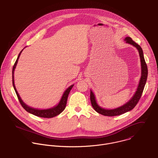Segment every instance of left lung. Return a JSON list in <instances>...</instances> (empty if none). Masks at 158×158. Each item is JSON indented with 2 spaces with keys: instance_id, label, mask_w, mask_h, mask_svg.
I'll return each mask as SVG.
<instances>
[{
  "instance_id": "1",
  "label": "left lung",
  "mask_w": 158,
  "mask_h": 158,
  "mask_svg": "<svg viewBox=\"0 0 158 158\" xmlns=\"http://www.w3.org/2000/svg\"><path fill=\"white\" fill-rule=\"evenodd\" d=\"M124 40L126 43H128L129 44L132 45L134 47H136L137 49L139 51L140 58V61H141V66H142V75L140 77V80L137 89V91L135 94L134 95V96L132 97V98L126 104L124 105L113 109V110H107L104 109L100 107L97 103L96 99L95 97V95L92 90H90V102L92 105V107L98 113L106 116H118L123 114L126 112H128L131 110H132L138 103L139 100L141 98V96L142 95L145 85L146 84V82L147 80L148 77V68L147 63L145 62L143 53L142 47L137 44L136 42H135L131 37H127L125 38Z\"/></svg>"
}]
</instances>
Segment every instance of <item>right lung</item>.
Listing matches in <instances>:
<instances>
[{
	"label": "right lung",
	"mask_w": 158,
	"mask_h": 158,
	"mask_svg": "<svg viewBox=\"0 0 158 158\" xmlns=\"http://www.w3.org/2000/svg\"><path fill=\"white\" fill-rule=\"evenodd\" d=\"M23 50L19 52L18 56V58L13 65V69H12V82H13V88L15 89V91L16 92V94L18 97V98L19 100V102L20 103V104L21 105V106L23 107V108L28 113L33 114V115H35L36 116H38V117H40V118H53L58 114H60L61 112H63V111L66 108V103H67V100H68V95L71 90V89L73 88V87L74 86V85H72L71 86H69L64 92L59 103L53 107V108H49V109H46V110H38V109H35V108H31L29 106H27V105H26L23 102V100H21V98H20L16 89V87H15V84H14V76H13V74H14V71H15V69L16 66V64H17V63H18V60L19 59V57L21 55V53L22 52Z\"/></svg>",
	"instance_id": "1"
}]
</instances>
